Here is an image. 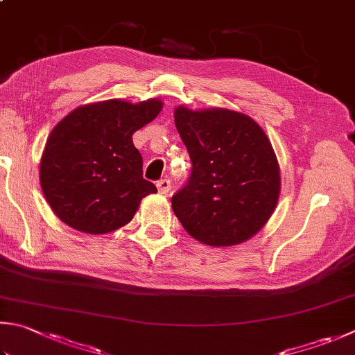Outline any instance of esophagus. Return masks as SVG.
<instances>
[{
	"instance_id": "34e87169",
	"label": "esophagus",
	"mask_w": 355,
	"mask_h": 355,
	"mask_svg": "<svg viewBox=\"0 0 355 355\" xmlns=\"http://www.w3.org/2000/svg\"><path fill=\"white\" fill-rule=\"evenodd\" d=\"M156 187H157L159 193H162V195H166V193H168V191L171 190V182H170V179H160V180H157Z\"/></svg>"
}]
</instances>
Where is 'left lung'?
<instances>
[{"instance_id":"8db88e82","label":"left lung","mask_w":355,"mask_h":355,"mask_svg":"<svg viewBox=\"0 0 355 355\" xmlns=\"http://www.w3.org/2000/svg\"><path fill=\"white\" fill-rule=\"evenodd\" d=\"M175 123L191 160L189 179L171 198L180 224L207 245L252 238L279 195L277 156L266 132L255 120L229 110L179 106Z\"/></svg>"}]
</instances>
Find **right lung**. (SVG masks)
Returning a JSON list of instances; mask_svg holds the SVG:
<instances>
[{
  "mask_svg": "<svg viewBox=\"0 0 355 355\" xmlns=\"http://www.w3.org/2000/svg\"><path fill=\"white\" fill-rule=\"evenodd\" d=\"M162 110V102L106 100L69 112L46 142L40 182L53 213L80 232L98 235L128 224L156 185L142 176L132 135Z\"/></svg>",
  "mask_w": 355,
  "mask_h": 355,
  "instance_id": "add662e5",
  "label": "right lung"
}]
</instances>
